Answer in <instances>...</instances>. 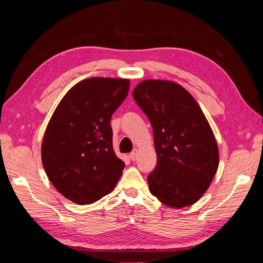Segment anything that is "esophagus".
I'll return each mask as SVG.
<instances>
[{
    "instance_id": "34e87169",
    "label": "esophagus",
    "mask_w": 263,
    "mask_h": 263,
    "mask_svg": "<svg viewBox=\"0 0 263 263\" xmlns=\"http://www.w3.org/2000/svg\"><path fill=\"white\" fill-rule=\"evenodd\" d=\"M137 157H138V149H133L132 150V153L130 154V158H131V160H137Z\"/></svg>"
}]
</instances>
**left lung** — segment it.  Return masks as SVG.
Wrapping results in <instances>:
<instances>
[{
    "mask_svg": "<svg viewBox=\"0 0 263 263\" xmlns=\"http://www.w3.org/2000/svg\"><path fill=\"white\" fill-rule=\"evenodd\" d=\"M132 96L152 123L157 165L149 190L171 208L191 205L208 190L219 152L208 120L185 88L168 80H143Z\"/></svg>",
    "mask_w": 263,
    "mask_h": 263,
    "instance_id": "1",
    "label": "left lung"
}]
</instances>
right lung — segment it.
Returning <instances> with one entry per match:
<instances>
[{
	"label": "right lung",
	"mask_w": 263,
	"mask_h": 263,
	"mask_svg": "<svg viewBox=\"0 0 263 263\" xmlns=\"http://www.w3.org/2000/svg\"><path fill=\"white\" fill-rule=\"evenodd\" d=\"M130 80L95 77L65 93L42 142V163L58 191L78 204L110 193L124 168L113 149L110 119L127 96Z\"/></svg>",
	"instance_id": "obj_1"
}]
</instances>
